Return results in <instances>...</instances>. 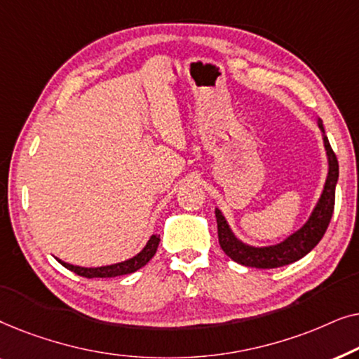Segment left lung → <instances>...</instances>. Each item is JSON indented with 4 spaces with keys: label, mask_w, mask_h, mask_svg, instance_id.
<instances>
[{
    "label": "left lung",
    "mask_w": 359,
    "mask_h": 359,
    "mask_svg": "<svg viewBox=\"0 0 359 359\" xmlns=\"http://www.w3.org/2000/svg\"><path fill=\"white\" fill-rule=\"evenodd\" d=\"M318 127L323 130L322 121H318ZM325 142V149L328 155V176L325 181V188L318 199V203L313 209L311 219L304 225L301 230L292 233L283 243L274 245V247L266 248H253L247 247L242 242H238L230 232L227 222H225L224 215L220 210H215V220H217V235L219 243L227 257L233 262H237L243 266L271 269L291 264L297 259L311 252L316 245L320 242L323 235H325L328 224H330L333 209H335V186L338 181V160L335 151L332 150L330 142L323 135Z\"/></svg>",
    "instance_id": "left-lung-1"
}]
</instances>
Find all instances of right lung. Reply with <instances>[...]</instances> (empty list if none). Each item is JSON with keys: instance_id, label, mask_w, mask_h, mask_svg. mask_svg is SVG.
<instances>
[{"instance_id": "1", "label": "right lung", "mask_w": 359, "mask_h": 359, "mask_svg": "<svg viewBox=\"0 0 359 359\" xmlns=\"http://www.w3.org/2000/svg\"><path fill=\"white\" fill-rule=\"evenodd\" d=\"M158 242H160V235H151L149 242H147L145 248L142 250L139 255H135L134 258L127 259V262L117 263V264H111V266H101V268H80V266H73V264L63 263L60 262L63 266L67 269H70L78 276L83 278H114V276H122V274H129L134 273L137 269H140L142 266H145L147 263L150 262L151 257L156 253V248H158Z\"/></svg>"}]
</instances>
